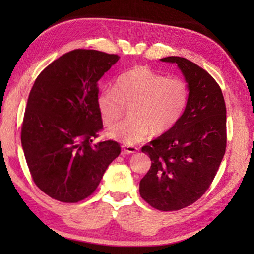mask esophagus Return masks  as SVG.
<instances>
[{
    "mask_svg": "<svg viewBox=\"0 0 254 254\" xmlns=\"http://www.w3.org/2000/svg\"><path fill=\"white\" fill-rule=\"evenodd\" d=\"M122 149L127 154H135L138 150L137 147L132 146V145H124V146H122Z\"/></svg>",
    "mask_w": 254,
    "mask_h": 254,
    "instance_id": "1",
    "label": "esophagus"
}]
</instances>
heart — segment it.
I'll return each instance as SVG.
<instances>
[{"label": "heart", "mask_w": 254, "mask_h": 254, "mask_svg": "<svg viewBox=\"0 0 254 254\" xmlns=\"http://www.w3.org/2000/svg\"><path fill=\"white\" fill-rule=\"evenodd\" d=\"M190 98L186 80L169 78L147 66H135L118 77L115 88L97 96L101 120L112 127L121 120L126 108L130 119L110 131V136L124 144L143 141L153 131L167 133L181 120Z\"/></svg>", "instance_id": "obj_1"}]
</instances>
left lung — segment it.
Instances as JSON below:
<instances>
[{
	"label": "left lung",
	"instance_id": "1",
	"mask_svg": "<svg viewBox=\"0 0 254 254\" xmlns=\"http://www.w3.org/2000/svg\"><path fill=\"white\" fill-rule=\"evenodd\" d=\"M177 64L190 90L185 115L177 126L142 147L152 160L139 182L150 206L171 212L196 202L213 182L226 150V105L219 85L195 63L180 57Z\"/></svg>",
	"mask_w": 254,
	"mask_h": 254
}]
</instances>
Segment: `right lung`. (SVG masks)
I'll list each match as a JSON object with an SVG mask.
<instances>
[{
    "label": "right lung",
    "instance_id": "obj_1",
    "mask_svg": "<svg viewBox=\"0 0 254 254\" xmlns=\"http://www.w3.org/2000/svg\"><path fill=\"white\" fill-rule=\"evenodd\" d=\"M117 55L76 49L48 65L35 80L21 127V146L36 186L64 203L89 196L121 152L115 141L93 144L102 120L97 83Z\"/></svg>",
    "mask_w": 254,
    "mask_h": 254
}]
</instances>
